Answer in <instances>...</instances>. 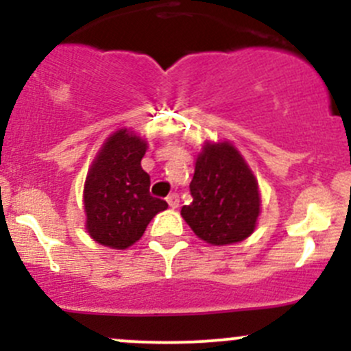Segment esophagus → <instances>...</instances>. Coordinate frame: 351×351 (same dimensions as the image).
Instances as JSON below:
<instances>
[{"mask_svg": "<svg viewBox=\"0 0 351 351\" xmlns=\"http://www.w3.org/2000/svg\"><path fill=\"white\" fill-rule=\"evenodd\" d=\"M166 202H168V205L171 208H176L180 205V197L176 195V193H171L168 198H166Z\"/></svg>", "mask_w": 351, "mask_h": 351, "instance_id": "34e87169", "label": "esophagus"}]
</instances>
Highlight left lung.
I'll list each match as a JSON object with an SVG mask.
<instances>
[{"label":"left lung","instance_id":"obj_1","mask_svg":"<svg viewBox=\"0 0 351 351\" xmlns=\"http://www.w3.org/2000/svg\"><path fill=\"white\" fill-rule=\"evenodd\" d=\"M193 202L182 217L202 241L226 246L253 234L261 212L256 176L231 141H205L190 183Z\"/></svg>","mask_w":351,"mask_h":351}]
</instances>
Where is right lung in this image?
<instances>
[{
    "instance_id": "right-lung-1",
    "label": "right lung",
    "mask_w": 351,
    "mask_h": 351,
    "mask_svg": "<svg viewBox=\"0 0 351 351\" xmlns=\"http://www.w3.org/2000/svg\"><path fill=\"white\" fill-rule=\"evenodd\" d=\"M147 141L130 129H119L105 139L83 190L90 238L112 250H127L143 238L151 219L168 204L149 193L151 178L141 166Z\"/></svg>"
}]
</instances>
